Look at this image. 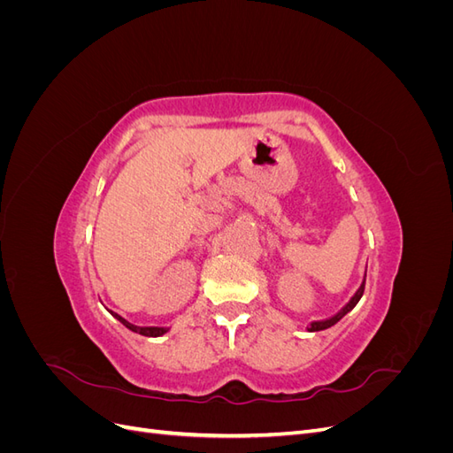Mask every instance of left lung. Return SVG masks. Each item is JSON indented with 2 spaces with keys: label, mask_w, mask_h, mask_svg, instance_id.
I'll list each match as a JSON object with an SVG mask.
<instances>
[{
  "label": "left lung",
  "mask_w": 453,
  "mask_h": 453,
  "mask_svg": "<svg viewBox=\"0 0 453 453\" xmlns=\"http://www.w3.org/2000/svg\"><path fill=\"white\" fill-rule=\"evenodd\" d=\"M365 276H366V273H365ZM363 293H365V280H363V283H361V287H359V291L351 296V300H349V303H348L344 308H342L336 315H333V318H328V319H325V321H313V323L308 326V331H310V333H315V331H325V328L336 325L342 318H344V315H346L348 311H351V310L355 308V304H357L359 300H361Z\"/></svg>",
  "instance_id": "obj_1"
}]
</instances>
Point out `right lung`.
<instances>
[{
	"instance_id": "right-lung-1",
	"label": "right lung",
	"mask_w": 453,
	"mask_h": 453,
	"mask_svg": "<svg viewBox=\"0 0 453 453\" xmlns=\"http://www.w3.org/2000/svg\"><path fill=\"white\" fill-rule=\"evenodd\" d=\"M113 313V318L117 319V321H120L122 325H125L127 328H130L132 333H138V334H142V336H150V338H157V336H162L164 333H168V328L166 326H138V325H132L130 321H127L125 318H120L119 313H115V311H111Z\"/></svg>"
}]
</instances>
